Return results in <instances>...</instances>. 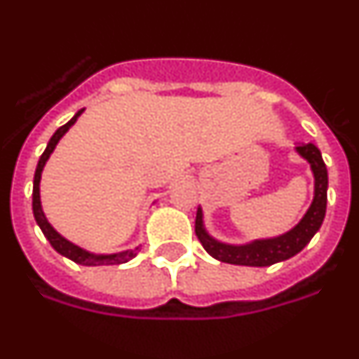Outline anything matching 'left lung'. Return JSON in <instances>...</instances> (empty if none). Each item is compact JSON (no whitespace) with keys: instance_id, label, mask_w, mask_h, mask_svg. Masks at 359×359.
<instances>
[{"instance_id":"1","label":"left lung","mask_w":359,"mask_h":359,"mask_svg":"<svg viewBox=\"0 0 359 359\" xmlns=\"http://www.w3.org/2000/svg\"><path fill=\"white\" fill-rule=\"evenodd\" d=\"M296 153L309 162L310 171L314 175V198H312L305 215L301 217V221L281 236L254 239L245 245H231V243H224V241L210 236V231L204 226L203 208L198 206L197 219H195V233H197L198 241L203 243L204 250L213 259L221 261V263L241 264V266H270V264L281 263V261H287L299 254L301 250L309 245L310 239L318 233L323 224L325 212H327V165H325L321 151L312 142L296 146Z\"/></svg>"}]
</instances>
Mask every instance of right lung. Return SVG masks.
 <instances>
[{
  "mask_svg": "<svg viewBox=\"0 0 359 359\" xmlns=\"http://www.w3.org/2000/svg\"><path fill=\"white\" fill-rule=\"evenodd\" d=\"M83 113V109L78 111L71 120H69L65 126H62L60 129H56V133L50 137L49 144L45 147L43 155L40 156V161H38V165H36V173H34V184H32V212H34V219L38 222V226L43 231V236L47 237V241L50 243L56 252L63 257L71 259L74 263L83 264V266H100V264H122L128 263L135 255L138 254V246L133 250H123V252H116V254H95V252H89V250L82 248V246L74 245L69 239L58 233V231L54 230V226L47 221V217L43 213V208H41V195H40V182H41V173H43V168L49 161V156L53 155L54 147L58 146V142L62 140V137L67 133L69 129L74 126V122L78 120V116Z\"/></svg>",
  "mask_w": 359,
  "mask_h": 359,
  "instance_id": "1",
  "label": "right lung"
}]
</instances>
